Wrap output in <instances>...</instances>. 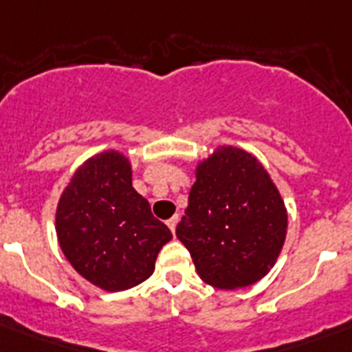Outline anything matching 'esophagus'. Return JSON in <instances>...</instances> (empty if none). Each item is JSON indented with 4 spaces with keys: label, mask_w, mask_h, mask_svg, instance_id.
I'll use <instances>...</instances> for the list:
<instances>
[{
    "label": "esophagus",
    "mask_w": 352,
    "mask_h": 352,
    "mask_svg": "<svg viewBox=\"0 0 352 352\" xmlns=\"http://www.w3.org/2000/svg\"><path fill=\"white\" fill-rule=\"evenodd\" d=\"M177 223H179V215H173V217H171V219L166 221V225H168V228H170V230L173 232V234H175V226H177Z\"/></svg>",
    "instance_id": "esophagus-1"
}]
</instances>
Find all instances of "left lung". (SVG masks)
<instances>
[{
  "mask_svg": "<svg viewBox=\"0 0 352 352\" xmlns=\"http://www.w3.org/2000/svg\"><path fill=\"white\" fill-rule=\"evenodd\" d=\"M177 237L199 278L217 289H243L265 278L287 235V208L259 160L219 146L199 162Z\"/></svg>",
  "mask_w": 352,
  "mask_h": 352,
  "instance_id": "left-lung-1",
  "label": "left lung"
}]
</instances>
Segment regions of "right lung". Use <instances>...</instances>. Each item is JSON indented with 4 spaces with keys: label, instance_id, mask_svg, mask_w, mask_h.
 Wrapping results in <instances>:
<instances>
[{
    "label": "right lung",
    "instance_id": "obj_1",
    "mask_svg": "<svg viewBox=\"0 0 352 352\" xmlns=\"http://www.w3.org/2000/svg\"><path fill=\"white\" fill-rule=\"evenodd\" d=\"M56 235L74 270L107 292L146 281L171 239L170 228L135 192L127 157L115 149L91 157L74 171L58 201Z\"/></svg>",
    "mask_w": 352,
    "mask_h": 352
}]
</instances>
